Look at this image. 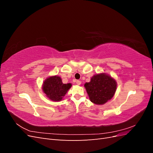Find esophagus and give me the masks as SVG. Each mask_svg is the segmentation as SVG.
<instances>
[{
    "instance_id": "1",
    "label": "esophagus",
    "mask_w": 153,
    "mask_h": 153,
    "mask_svg": "<svg viewBox=\"0 0 153 153\" xmlns=\"http://www.w3.org/2000/svg\"><path fill=\"white\" fill-rule=\"evenodd\" d=\"M76 83L77 85H80L81 84V81H80V80H76Z\"/></svg>"
}]
</instances>
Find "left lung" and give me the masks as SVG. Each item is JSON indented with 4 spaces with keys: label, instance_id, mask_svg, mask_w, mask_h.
<instances>
[{
    "label": "left lung",
    "instance_id": "8db88e82",
    "mask_svg": "<svg viewBox=\"0 0 153 153\" xmlns=\"http://www.w3.org/2000/svg\"><path fill=\"white\" fill-rule=\"evenodd\" d=\"M84 87L90 101L96 105H104L114 96L117 89V82L105 73L94 75Z\"/></svg>",
    "mask_w": 153,
    "mask_h": 153
}]
</instances>
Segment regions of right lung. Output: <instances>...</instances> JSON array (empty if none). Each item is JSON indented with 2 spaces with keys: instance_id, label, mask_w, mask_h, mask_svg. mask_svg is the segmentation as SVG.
Instances as JSON below:
<instances>
[{
  "instance_id": "obj_1",
  "label": "right lung",
  "mask_w": 153,
  "mask_h": 153,
  "mask_svg": "<svg viewBox=\"0 0 153 153\" xmlns=\"http://www.w3.org/2000/svg\"><path fill=\"white\" fill-rule=\"evenodd\" d=\"M71 86V83L63 84L61 77L54 75L49 76L44 80L42 91L50 100L60 101L62 100Z\"/></svg>"
}]
</instances>
